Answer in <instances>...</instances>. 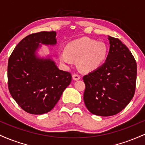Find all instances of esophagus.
Segmentation results:
<instances>
[{
	"label": "esophagus",
	"instance_id": "esophagus-1",
	"mask_svg": "<svg viewBox=\"0 0 145 145\" xmlns=\"http://www.w3.org/2000/svg\"><path fill=\"white\" fill-rule=\"evenodd\" d=\"M72 77H73V79H74V80H78L80 79V75L78 74H73Z\"/></svg>",
	"mask_w": 145,
	"mask_h": 145
}]
</instances>
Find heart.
Here are the masks:
<instances>
[{
  "mask_svg": "<svg viewBox=\"0 0 145 145\" xmlns=\"http://www.w3.org/2000/svg\"><path fill=\"white\" fill-rule=\"evenodd\" d=\"M108 49L105 43L89 38H82L69 43L66 52L60 53L61 62L71 64L72 59L78 60V64L82 70L94 71L105 62Z\"/></svg>",
  "mask_w": 145,
  "mask_h": 145,
  "instance_id": "b5f03b06",
  "label": "heart"
}]
</instances>
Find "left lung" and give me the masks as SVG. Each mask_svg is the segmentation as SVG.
Returning <instances> with one entry per match:
<instances>
[{
	"label": "left lung",
	"mask_w": 145,
	"mask_h": 145,
	"mask_svg": "<svg viewBox=\"0 0 145 145\" xmlns=\"http://www.w3.org/2000/svg\"><path fill=\"white\" fill-rule=\"evenodd\" d=\"M107 59L96 70L83 77L84 101L92 114H118L130 102L136 89L137 65L132 54L117 38L108 37Z\"/></svg>",
	"instance_id": "obj_1"
}]
</instances>
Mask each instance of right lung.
Segmentation results:
<instances>
[{
	"mask_svg": "<svg viewBox=\"0 0 145 145\" xmlns=\"http://www.w3.org/2000/svg\"><path fill=\"white\" fill-rule=\"evenodd\" d=\"M55 31H42L24 37L8 61V87L20 106L32 114L47 113L55 106L71 82V74L60 70L50 58L37 56L41 44L54 46Z\"/></svg>",
	"mask_w": 145,
	"mask_h": 145,
	"instance_id": "1",
	"label": "right lung"
}]
</instances>
